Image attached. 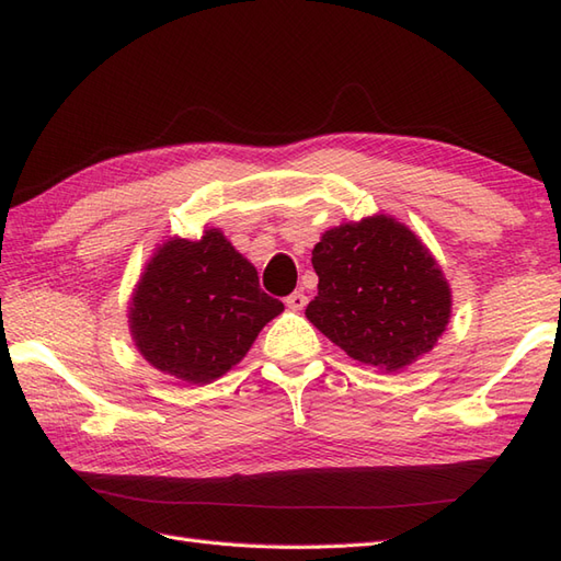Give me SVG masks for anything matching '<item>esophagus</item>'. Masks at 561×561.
Segmentation results:
<instances>
[{
	"label": "esophagus",
	"mask_w": 561,
	"mask_h": 561,
	"mask_svg": "<svg viewBox=\"0 0 561 561\" xmlns=\"http://www.w3.org/2000/svg\"><path fill=\"white\" fill-rule=\"evenodd\" d=\"M284 304L289 306L291 310H304L306 304H308V296L304 291H294V294H289V296L284 298Z\"/></svg>",
	"instance_id": "34e87169"
}]
</instances>
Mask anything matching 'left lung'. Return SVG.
<instances>
[{
    "mask_svg": "<svg viewBox=\"0 0 561 561\" xmlns=\"http://www.w3.org/2000/svg\"><path fill=\"white\" fill-rule=\"evenodd\" d=\"M312 267L320 282L306 318L366 366L389 373L411 366L447 328L449 284L423 241L392 217L324 231Z\"/></svg>",
    "mask_w": 561,
    "mask_h": 561,
    "instance_id": "8db88e82",
    "label": "left lung"
}]
</instances>
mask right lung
Returning a JSON list of instances; mask_svg holds the SVG:
<instances>
[{"instance_id":"obj_1","label":"right lung","mask_w":561,"mask_h":561,"mask_svg":"<svg viewBox=\"0 0 561 561\" xmlns=\"http://www.w3.org/2000/svg\"><path fill=\"white\" fill-rule=\"evenodd\" d=\"M282 310L225 233L207 229L198 241H167L150 257L128 308V328L150 366L207 385L237 366Z\"/></svg>"}]
</instances>
